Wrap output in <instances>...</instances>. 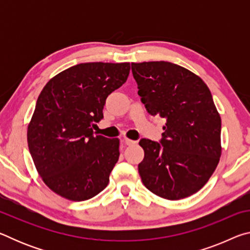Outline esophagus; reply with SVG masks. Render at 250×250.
Returning a JSON list of instances; mask_svg holds the SVG:
<instances>
[{
	"label": "esophagus",
	"instance_id": "obj_1",
	"mask_svg": "<svg viewBox=\"0 0 250 250\" xmlns=\"http://www.w3.org/2000/svg\"><path fill=\"white\" fill-rule=\"evenodd\" d=\"M124 142L125 143L126 146H133V145H135V143H137V141L131 140V139H128V138H125L124 139Z\"/></svg>",
	"mask_w": 250,
	"mask_h": 250
}]
</instances>
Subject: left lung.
Here are the masks:
<instances>
[{"instance_id": "left-lung-1", "label": "left lung", "mask_w": 250, "mask_h": 250, "mask_svg": "<svg viewBox=\"0 0 250 250\" xmlns=\"http://www.w3.org/2000/svg\"><path fill=\"white\" fill-rule=\"evenodd\" d=\"M138 94L151 116L166 120L161 143L141 139L138 170L155 195L181 200L200 191L222 154V120L202 78L168 62L131 64Z\"/></svg>"}]
</instances>
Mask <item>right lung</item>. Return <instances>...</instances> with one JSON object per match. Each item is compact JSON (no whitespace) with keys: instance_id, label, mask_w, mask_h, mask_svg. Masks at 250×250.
<instances>
[{"instance_id":"right-lung-1","label":"right lung","mask_w":250,"mask_h":250,"mask_svg":"<svg viewBox=\"0 0 250 250\" xmlns=\"http://www.w3.org/2000/svg\"><path fill=\"white\" fill-rule=\"evenodd\" d=\"M129 62H84L45 84L27 126V143L42 180L57 195L86 201L109 183L119 139L94 135L107 97L126 82Z\"/></svg>"}]
</instances>
